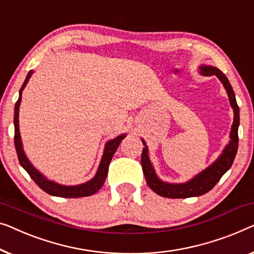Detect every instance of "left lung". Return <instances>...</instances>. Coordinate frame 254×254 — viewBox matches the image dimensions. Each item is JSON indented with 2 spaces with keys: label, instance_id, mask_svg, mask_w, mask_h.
Segmentation results:
<instances>
[{
  "label": "left lung",
  "instance_id": "8db88e82",
  "mask_svg": "<svg viewBox=\"0 0 254 254\" xmlns=\"http://www.w3.org/2000/svg\"><path fill=\"white\" fill-rule=\"evenodd\" d=\"M201 71L205 75H216L220 79V81L225 86L228 96H229V101L231 104V108L234 109V124L231 127L230 138L231 141L229 144L227 145L225 151L220 156L218 160L214 164L211 165L206 170L203 171L200 174H198L196 178H193L191 181L183 183V185H170V183H165L160 181L157 178L156 173H154L153 168L150 163L149 156H148V148L143 149L142 157H141V164L143 174L145 176L146 183L151 188L154 192L159 194L161 197L167 198H189V197H196L201 196V194L208 192L209 190L213 189L216 183L220 181L222 175L229 170L231 165L234 163L235 156L237 153L238 149V126H240V108H238L236 97H235V93L233 90V87L230 86V82L228 81L227 76L220 71V69L212 67V66H201ZM143 144L145 145L144 141H142Z\"/></svg>",
  "mask_w": 254,
  "mask_h": 254
}]
</instances>
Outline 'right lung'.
<instances>
[{"instance_id": "add662e5", "label": "right lung", "mask_w": 254, "mask_h": 254, "mask_svg": "<svg viewBox=\"0 0 254 254\" xmlns=\"http://www.w3.org/2000/svg\"><path fill=\"white\" fill-rule=\"evenodd\" d=\"M33 71H29L28 74L25 79L23 86L20 88L19 91V98L16 102V105H14V118H13V124H14V148H16L18 160L21 166L24 167V170L26 171L29 176H31L33 181H34L36 185H38L40 188L43 191H46L47 193L51 194V196H57V197H64V198H79V197H87L91 196V194L96 193L98 190L102 188V186L104 185L106 175H108L109 166L110 163H111L113 154H115L116 150L118 149L120 142L123 141L126 135H120L115 139H111V141L106 143L104 154H103V158L101 160L100 167H98L97 174L95 175L93 180H90L89 182L83 183V185L80 186H74V187H65L57 185V183L51 182L49 180H47L45 176H43L41 173H39L35 170L34 167L32 166L31 163H29L28 159L25 156L23 151V145H21V139H20V134H19V123H18V112H19V105L21 101V91L26 86L28 82L29 78H31Z\"/></svg>"}]
</instances>
